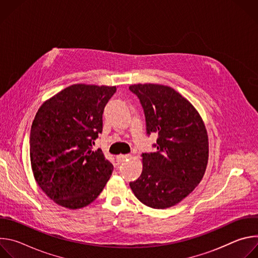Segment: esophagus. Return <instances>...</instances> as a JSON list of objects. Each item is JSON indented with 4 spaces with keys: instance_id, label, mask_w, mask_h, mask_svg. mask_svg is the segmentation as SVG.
Here are the masks:
<instances>
[{
    "instance_id": "obj_1",
    "label": "esophagus",
    "mask_w": 258,
    "mask_h": 258,
    "mask_svg": "<svg viewBox=\"0 0 258 258\" xmlns=\"http://www.w3.org/2000/svg\"><path fill=\"white\" fill-rule=\"evenodd\" d=\"M130 158V154H122V155H118L117 157H116V160H117V162H119V163H121V162H124L125 160H127Z\"/></svg>"
}]
</instances>
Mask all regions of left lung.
Segmentation results:
<instances>
[{
  "label": "left lung",
  "instance_id": "left-lung-1",
  "mask_svg": "<svg viewBox=\"0 0 258 258\" xmlns=\"http://www.w3.org/2000/svg\"><path fill=\"white\" fill-rule=\"evenodd\" d=\"M130 91L143 107L146 133L157 135L156 152L143 153V171L130 182L145 205L163 209L187 197L202 179L208 161V137L193 105L173 89L153 84Z\"/></svg>",
  "mask_w": 258,
  "mask_h": 258
}]
</instances>
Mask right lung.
I'll return each mask as SVG.
<instances>
[{"instance_id":"1","label":"right lung","mask_w":258,"mask_h":258,"mask_svg":"<svg viewBox=\"0 0 258 258\" xmlns=\"http://www.w3.org/2000/svg\"><path fill=\"white\" fill-rule=\"evenodd\" d=\"M116 87L73 85L38 110L29 137L34 178L46 195L70 209L92 203L113 165L101 149L93 150L103 131V112Z\"/></svg>"}]
</instances>
